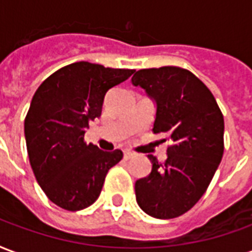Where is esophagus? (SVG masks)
<instances>
[{"label": "esophagus", "mask_w": 252, "mask_h": 252, "mask_svg": "<svg viewBox=\"0 0 252 252\" xmlns=\"http://www.w3.org/2000/svg\"><path fill=\"white\" fill-rule=\"evenodd\" d=\"M135 156V154L133 153V152H130V150H125L124 152V158L125 159H131Z\"/></svg>", "instance_id": "obj_1"}]
</instances>
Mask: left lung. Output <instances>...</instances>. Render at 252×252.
Here are the masks:
<instances>
[{"label":"left lung","mask_w":252,"mask_h":252,"mask_svg":"<svg viewBox=\"0 0 252 252\" xmlns=\"http://www.w3.org/2000/svg\"><path fill=\"white\" fill-rule=\"evenodd\" d=\"M133 86L156 103L153 133L170 141L165 162L149 154L152 172L135 181L139 208L157 219H173L197 203L224 152V119L208 87L188 69H139Z\"/></svg>","instance_id":"left-lung-1"}]
</instances>
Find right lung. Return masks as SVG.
<instances>
[{
  "instance_id": "right-lung-1",
  "label": "right lung",
  "mask_w": 252,
  "mask_h": 252,
  "mask_svg": "<svg viewBox=\"0 0 252 252\" xmlns=\"http://www.w3.org/2000/svg\"><path fill=\"white\" fill-rule=\"evenodd\" d=\"M134 69L78 62L40 84L24 122L29 162L48 199L67 211L96 201L108 169L124 153L84 142L88 124L100 117L104 95Z\"/></svg>"
}]
</instances>
